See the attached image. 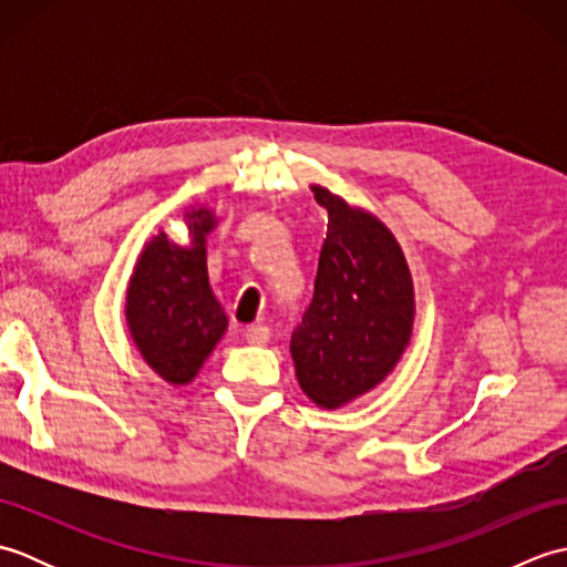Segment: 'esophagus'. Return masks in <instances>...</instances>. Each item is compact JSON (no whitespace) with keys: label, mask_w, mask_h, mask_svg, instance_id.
I'll return each mask as SVG.
<instances>
[{"label":"esophagus","mask_w":567,"mask_h":567,"mask_svg":"<svg viewBox=\"0 0 567 567\" xmlns=\"http://www.w3.org/2000/svg\"><path fill=\"white\" fill-rule=\"evenodd\" d=\"M244 336H246V341L252 346H265L270 341V329L268 327H248L244 331Z\"/></svg>","instance_id":"esophagus-1"}]
</instances>
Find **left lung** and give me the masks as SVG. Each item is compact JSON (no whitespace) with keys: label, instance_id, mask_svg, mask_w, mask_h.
Instances as JSON below:
<instances>
[{"label":"left lung","instance_id":"1","mask_svg":"<svg viewBox=\"0 0 567 567\" xmlns=\"http://www.w3.org/2000/svg\"><path fill=\"white\" fill-rule=\"evenodd\" d=\"M329 212L315 297L292 333L299 388L336 409L396 365L412 336L414 287L402 248L382 221L315 187Z\"/></svg>","mask_w":567,"mask_h":567}]
</instances>
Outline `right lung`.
<instances>
[{"instance_id":"add662e5","label":"right lung","mask_w":567,"mask_h":567,"mask_svg":"<svg viewBox=\"0 0 567 567\" xmlns=\"http://www.w3.org/2000/svg\"><path fill=\"white\" fill-rule=\"evenodd\" d=\"M192 244L177 246L165 234L141 252L126 297V319L146 363L173 384L197 375L204 358L226 331V315L207 272V240L214 226L207 209L185 214Z\"/></svg>"}]
</instances>
